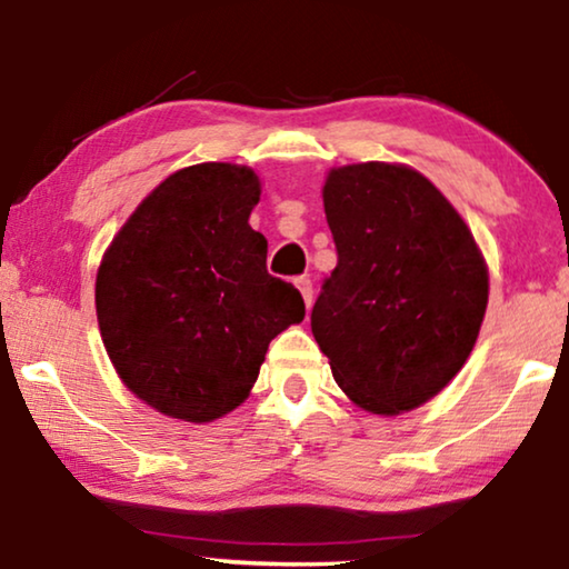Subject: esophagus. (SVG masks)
<instances>
[{"label": "esophagus", "instance_id": "obj_1", "mask_svg": "<svg viewBox=\"0 0 569 569\" xmlns=\"http://www.w3.org/2000/svg\"><path fill=\"white\" fill-rule=\"evenodd\" d=\"M295 284H298V290L302 295V300H306V306L308 308L313 306V282H310L308 277H298V279H295Z\"/></svg>", "mask_w": 569, "mask_h": 569}]
</instances>
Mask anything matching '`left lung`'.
Segmentation results:
<instances>
[{"label": "left lung", "instance_id": "8db88e82", "mask_svg": "<svg viewBox=\"0 0 569 569\" xmlns=\"http://www.w3.org/2000/svg\"><path fill=\"white\" fill-rule=\"evenodd\" d=\"M337 267L310 329L341 391L372 415L432 399L471 355L489 279L473 236L417 170L337 168L323 186Z\"/></svg>", "mask_w": 569, "mask_h": 569}]
</instances>
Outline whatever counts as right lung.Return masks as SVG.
<instances>
[{"label": "right lung", "mask_w": 569, "mask_h": 569, "mask_svg": "<svg viewBox=\"0 0 569 569\" xmlns=\"http://www.w3.org/2000/svg\"><path fill=\"white\" fill-rule=\"evenodd\" d=\"M251 168L201 162L166 178L113 238L96 282L100 337L139 399L186 422L243 403L269 341L306 318L302 295L267 271L248 224Z\"/></svg>", "instance_id": "obj_1"}]
</instances>
